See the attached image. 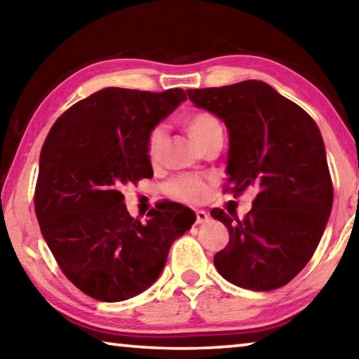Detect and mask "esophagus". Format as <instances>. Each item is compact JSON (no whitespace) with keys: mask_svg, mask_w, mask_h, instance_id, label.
<instances>
[{"mask_svg":"<svg viewBox=\"0 0 359 359\" xmlns=\"http://www.w3.org/2000/svg\"><path fill=\"white\" fill-rule=\"evenodd\" d=\"M209 220V214L206 210H196V224H206Z\"/></svg>","mask_w":359,"mask_h":359,"instance_id":"obj_1","label":"esophagus"}]
</instances>
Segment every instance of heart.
<instances>
[{
	"instance_id": "b5f03b06",
	"label": "heart",
	"mask_w": 359,
	"mask_h": 359,
	"mask_svg": "<svg viewBox=\"0 0 359 359\" xmlns=\"http://www.w3.org/2000/svg\"><path fill=\"white\" fill-rule=\"evenodd\" d=\"M180 124L201 149L212 139L224 137V129H222L219 118L206 110H196L190 113V115L180 119ZM166 142L168 137L163 128H155L150 130L149 137H147V155H149L153 166L163 161ZM166 191L170 196L190 204L206 201L209 195L206 180L195 174H182L169 180L166 184Z\"/></svg>"
}]
</instances>
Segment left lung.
Instances as JSON below:
<instances>
[{
  "label": "left lung",
  "instance_id": "left-lung-1",
  "mask_svg": "<svg viewBox=\"0 0 359 359\" xmlns=\"http://www.w3.org/2000/svg\"><path fill=\"white\" fill-rule=\"evenodd\" d=\"M187 94L229 129L230 190H257L244 219L210 210L230 235L214 255L215 269L244 289L281 287L309 264L331 215L334 190L320 129L305 110L257 79Z\"/></svg>",
  "mask_w": 359,
  "mask_h": 359
}]
</instances>
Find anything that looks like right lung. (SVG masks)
Masks as SVG:
<instances>
[{"label": "right lung", "mask_w": 359, "mask_h": 359, "mask_svg": "<svg viewBox=\"0 0 359 359\" xmlns=\"http://www.w3.org/2000/svg\"><path fill=\"white\" fill-rule=\"evenodd\" d=\"M184 90L105 88L76 102L50 128L39 155L35 212L65 276L102 302H121L158 280L169 249L195 224L179 203H161L149 220L130 217L124 185L153 177L147 137Z\"/></svg>", "instance_id": "add662e5"}]
</instances>
